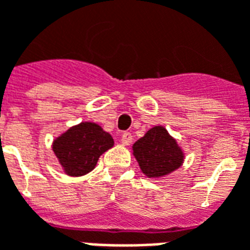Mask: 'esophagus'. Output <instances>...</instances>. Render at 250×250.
Listing matches in <instances>:
<instances>
[{
  "instance_id": "1",
  "label": "esophagus",
  "mask_w": 250,
  "mask_h": 250,
  "mask_svg": "<svg viewBox=\"0 0 250 250\" xmlns=\"http://www.w3.org/2000/svg\"><path fill=\"white\" fill-rule=\"evenodd\" d=\"M132 143V135L130 132H125L122 135V144L123 146H130Z\"/></svg>"
}]
</instances>
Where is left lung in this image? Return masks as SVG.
Here are the masks:
<instances>
[{"mask_svg":"<svg viewBox=\"0 0 250 250\" xmlns=\"http://www.w3.org/2000/svg\"><path fill=\"white\" fill-rule=\"evenodd\" d=\"M135 159L147 177H164L182 167L184 152L163 125H155L132 146Z\"/></svg>","mask_w":250,"mask_h":250,"instance_id":"obj_1","label":"left lung"}]
</instances>
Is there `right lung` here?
<instances>
[{"instance_id":"right-lung-1","label":"right lung","mask_w":250,"mask_h":250,"mask_svg":"<svg viewBox=\"0 0 250 250\" xmlns=\"http://www.w3.org/2000/svg\"><path fill=\"white\" fill-rule=\"evenodd\" d=\"M114 146V139L101 125L82 122L53 142V151L68 176H83L97 166L102 153Z\"/></svg>"}]
</instances>
